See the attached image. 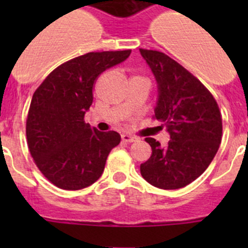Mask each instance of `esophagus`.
<instances>
[{"instance_id": "obj_1", "label": "esophagus", "mask_w": 248, "mask_h": 248, "mask_svg": "<svg viewBox=\"0 0 248 248\" xmlns=\"http://www.w3.org/2000/svg\"><path fill=\"white\" fill-rule=\"evenodd\" d=\"M121 138L124 141H126V142H133V141H137V140H138V138L131 136V134H122Z\"/></svg>"}]
</instances>
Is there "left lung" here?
I'll use <instances>...</instances> for the list:
<instances>
[{
    "label": "left lung",
    "mask_w": 248,
    "mask_h": 248,
    "mask_svg": "<svg viewBox=\"0 0 248 248\" xmlns=\"http://www.w3.org/2000/svg\"><path fill=\"white\" fill-rule=\"evenodd\" d=\"M139 50L158 84L154 119L170 134L167 147L145 138L152 154L140 164V172L155 187L181 188L198 179L214 159L222 140L221 111L211 92L185 67L164 52Z\"/></svg>",
    "instance_id": "8db88e82"
}]
</instances>
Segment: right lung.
Returning <instances> with one entry per match:
<instances>
[{"mask_svg": "<svg viewBox=\"0 0 248 248\" xmlns=\"http://www.w3.org/2000/svg\"><path fill=\"white\" fill-rule=\"evenodd\" d=\"M131 50L87 52L60 64L34 91L26 120L30 154L51 184L67 191L85 188L101 177L121 137L99 132L84 120L99 74Z\"/></svg>", "mask_w": 248, "mask_h": 248, "instance_id": "obj_1", "label": "right lung"}]
</instances>
